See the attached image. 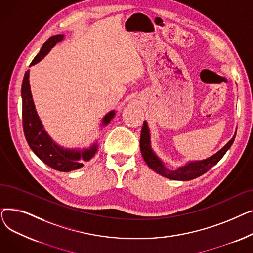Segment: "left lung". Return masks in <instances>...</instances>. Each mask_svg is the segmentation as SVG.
I'll list each match as a JSON object with an SVG mask.
<instances>
[{
	"instance_id": "obj_1",
	"label": "left lung",
	"mask_w": 253,
	"mask_h": 253,
	"mask_svg": "<svg viewBox=\"0 0 253 253\" xmlns=\"http://www.w3.org/2000/svg\"><path fill=\"white\" fill-rule=\"evenodd\" d=\"M235 137L236 132L232 139L213 156L200 161H190L187 164L177 167L176 169H168L161 159L156 155V153L152 149L150 129L147 121H144L140 134V151L145 163L148 164V166L152 170L157 172L158 174L169 179L187 181L203 175L211 167H213L231 148Z\"/></svg>"
}]
</instances>
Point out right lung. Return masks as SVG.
Here are the masks:
<instances>
[{
    "mask_svg": "<svg viewBox=\"0 0 253 253\" xmlns=\"http://www.w3.org/2000/svg\"><path fill=\"white\" fill-rule=\"evenodd\" d=\"M63 38V35H56L49 38L32 61L31 66L41 61L53 47L62 41ZM21 97L22 123L26 141H28L33 152L45 164L58 171L70 172L83 167L85 162L90 161L96 155L98 151L97 141L93 142L89 148L66 149L57 144L50 137V135L45 131V128L35 108L30 86V70L25 72L23 77ZM115 115V111H111L108 114H105L101 120V126L108 125Z\"/></svg>",
    "mask_w": 253,
    "mask_h": 253,
    "instance_id": "add662e5",
    "label": "right lung"
}]
</instances>
